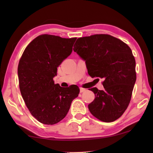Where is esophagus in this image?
<instances>
[{
  "mask_svg": "<svg viewBox=\"0 0 153 153\" xmlns=\"http://www.w3.org/2000/svg\"><path fill=\"white\" fill-rule=\"evenodd\" d=\"M86 90L85 89V88H80V92H81V93L85 92V91H86Z\"/></svg>",
  "mask_w": 153,
  "mask_h": 153,
  "instance_id": "esophagus-1",
  "label": "esophagus"
}]
</instances>
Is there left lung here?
Segmentation results:
<instances>
[{
	"instance_id": "left-lung-1",
	"label": "left lung",
	"mask_w": 153,
	"mask_h": 153,
	"mask_svg": "<svg viewBox=\"0 0 153 153\" xmlns=\"http://www.w3.org/2000/svg\"><path fill=\"white\" fill-rule=\"evenodd\" d=\"M74 46V52L86 61L90 76L104 79V90L90 89L96 97L88 105L90 113L100 121L113 122L128 108L136 80V61L131 48L108 34L77 38Z\"/></svg>"
}]
</instances>
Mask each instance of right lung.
Wrapping results in <instances>:
<instances>
[{
  "label": "right lung",
  "instance_id": "right-lung-1",
  "mask_svg": "<svg viewBox=\"0 0 153 153\" xmlns=\"http://www.w3.org/2000/svg\"><path fill=\"white\" fill-rule=\"evenodd\" d=\"M76 39L40 35L27 46L19 59L17 72L21 94L30 113L40 123H59L78 97L79 88L76 85L63 88L53 80L57 67L71 55Z\"/></svg>",
  "mask_w": 153,
  "mask_h": 153
}]
</instances>
